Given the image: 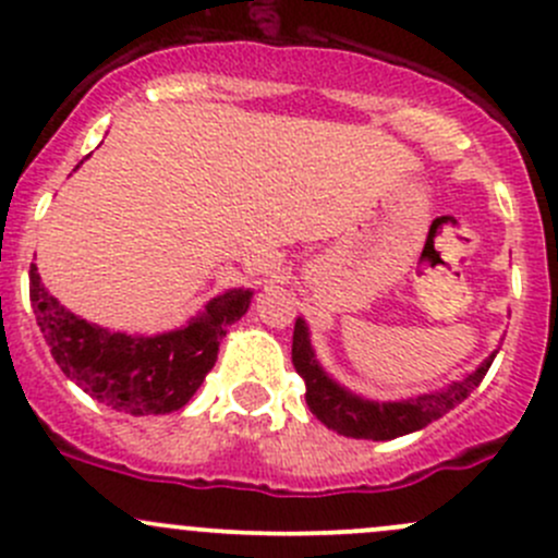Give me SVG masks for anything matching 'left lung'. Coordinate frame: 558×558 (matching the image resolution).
I'll use <instances>...</instances> for the list:
<instances>
[{"instance_id":"left-lung-1","label":"left lung","mask_w":558,"mask_h":558,"mask_svg":"<svg viewBox=\"0 0 558 558\" xmlns=\"http://www.w3.org/2000/svg\"><path fill=\"white\" fill-rule=\"evenodd\" d=\"M494 356H497V351L475 373H470L459 384L448 386L446 391L421 393V397L402 399V402H369V399L345 391V388L335 384L320 369V364L315 362L311 337H307V326L302 318H296L294 345H291V359H294L296 373L305 380V399L311 413L320 424L335 429L337 435L353 437V440H393V437L418 432L426 424H432V421L442 418L448 410L464 402L481 386Z\"/></svg>"}]
</instances>
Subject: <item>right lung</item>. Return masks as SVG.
Instances as JSON below:
<instances>
[{"instance_id":"add662e5","label":"right lung","mask_w":558,"mask_h":558,"mask_svg":"<svg viewBox=\"0 0 558 558\" xmlns=\"http://www.w3.org/2000/svg\"><path fill=\"white\" fill-rule=\"evenodd\" d=\"M29 296L50 356L66 378L112 410L161 415L194 397L216 364L227 329L245 315L253 291L229 289L183 329L156 337H132L77 318L48 294L35 264Z\"/></svg>"}]
</instances>
